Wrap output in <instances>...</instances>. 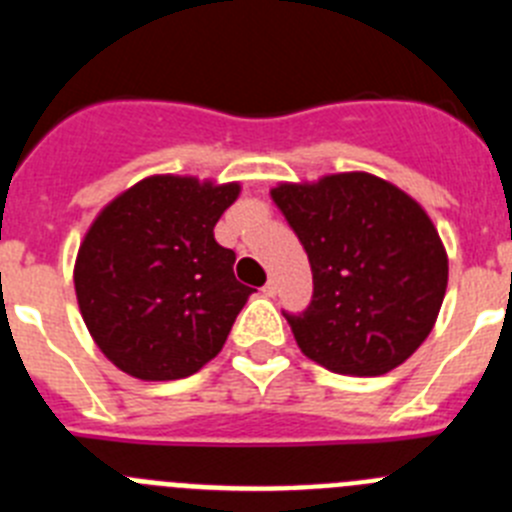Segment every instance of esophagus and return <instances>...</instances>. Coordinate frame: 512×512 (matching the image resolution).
Masks as SVG:
<instances>
[{"label":"esophagus","instance_id":"1","mask_svg":"<svg viewBox=\"0 0 512 512\" xmlns=\"http://www.w3.org/2000/svg\"><path fill=\"white\" fill-rule=\"evenodd\" d=\"M261 292H264L266 297H277V292H279L277 282H274V279H269V282L264 284V289H261Z\"/></svg>","mask_w":512,"mask_h":512}]
</instances>
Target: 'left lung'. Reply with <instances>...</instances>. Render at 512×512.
Here are the masks:
<instances>
[{
  "mask_svg": "<svg viewBox=\"0 0 512 512\" xmlns=\"http://www.w3.org/2000/svg\"><path fill=\"white\" fill-rule=\"evenodd\" d=\"M271 197L312 269L310 305L284 312L302 354L336 374L392 372L428 338L446 295L449 259L431 217L361 171Z\"/></svg>",
  "mask_w": 512,
  "mask_h": 512,
  "instance_id": "1",
  "label": "left lung"
}]
</instances>
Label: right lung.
Returning a JSON list of instances; mask_svg holds the SVG:
<instances>
[{
  "label": "right lung",
  "instance_id": "obj_1",
  "mask_svg": "<svg viewBox=\"0 0 512 512\" xmlns=\"http://www.w3.org/2000/svg\"><path fill=\"white\" fill-rule=\"evenodd\" d=\"M238 184L151 176L104 207L79 248L76 300L102 354L130 377L166 382L215 359L253 289L215 223Z\"/></svg>",
  "mask_w": 512,
  "mask_h": 512
}]
</instances>
